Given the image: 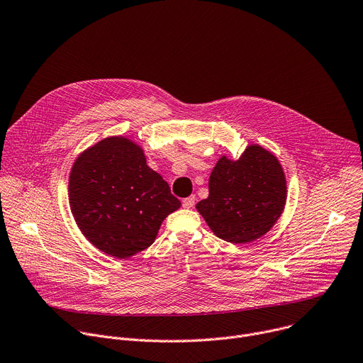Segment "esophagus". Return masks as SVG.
Wrapping results in <instances>:
<instances>
[{
    "label": "esophagus",
    "mask_w": 363,
    "mask_h": 363,
    "mask_svg": "<svg viewBox=\"0 0 363 363\" xmlns=\"http://www.w3.org/2000/svg\"><path fill=\"white\" fill-rule=\"evenodd\" d=\"M194 203H196V197L194 196H190V197H186V199L182 200V206L184 208H191L194 206Z\"/></svg>",
    "instance_id": "34e87169"
}]
</instances>
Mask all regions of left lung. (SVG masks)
<instances>
[{
  "mask_svg": "<svg viewBox=\"0 0 363 363\" xmlns=\"http://www.w3.org/2000/svg\"><path fill=\"white\" fill-rule=\"evenodd\" d=\"M284 203L286 180L279 160L255 144L236 162L223 156L216 163L208 197L196 207L217 238L245 245L273 228Z\"/></svg>",
  "mask_w": 363,
  "mask_h": 363,
  "instance_id": "1",
  "label": "left lung"
}]
</instances>
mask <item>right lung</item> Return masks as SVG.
<instances>
[{"instance_id": "right-lung-1", "label": "right lung", "mask_w": 363, "mask_h": 363, "mask_svg": "<svg viewBox=\"0 0 363 363\" xmlns=\"http://www.w3.org/2000/svg\"><path fill=\"white\" fill-rule=\"evenodd\" d=\"M68 197L87 240L117 259L153 245L162 222L182 204L125 137L104 138L77 157Z\"/></svg>"}]
</instances>
